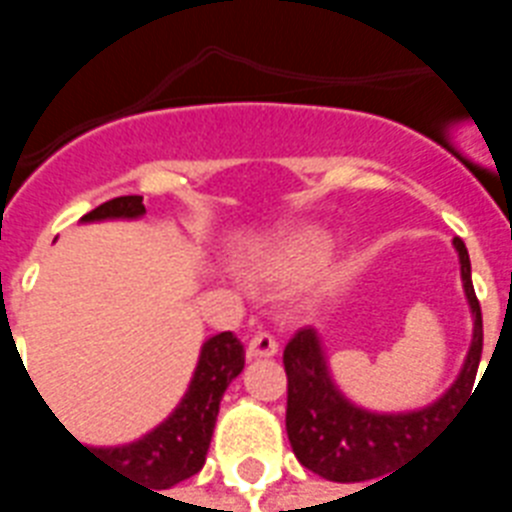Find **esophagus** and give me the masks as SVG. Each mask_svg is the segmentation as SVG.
<instances>
[{
    "label": "esophagus",
    "instance_id": "obj_1",
    "mask_svg": "<svg viewBox=\"0 0 512 512\" xmlns=\"http://www.w3.org/2000/svg\"><path fill=\"white\" fill-rule=\"evenodd\" d=\"M279 343L268 332H257L246 345V359H271L277 356Z\"/></svg>",
    "mask_w": 512,
    "mask_h": 512
}]
</instances>
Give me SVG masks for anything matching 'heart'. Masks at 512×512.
Segmentation results:
<instances>
[{
  "mask_svg": "<svg viewBox=\"0 0 512 512\" xmlns=\"http://www.w3.org/2000/svg\"><path fill=\"white\" fill-rule=\"evenodd\" d=\"M332 249V238L318 227H296L279 233L252 260V271L260 282L268 285H290L310 277Z\"/></svg>",
  "mask_w": 512,
  "mask_h": 512,
  "instance_id": "b5f03b06",
  "label": "heart"
}]
</instances>
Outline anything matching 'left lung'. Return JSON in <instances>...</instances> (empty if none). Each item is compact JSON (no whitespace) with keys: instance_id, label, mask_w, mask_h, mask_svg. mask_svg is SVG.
<instances>
[{"instance_id":"8db88e82","label":"left lung","mask_w":512,"mask_h":512,"mask_svg":"<svg viewBox=\"0 0 512 512\" xmlns=\"http://www.w3.org/2000/svg\"><path fill=\"white\" fill-rule=\"evenodd\" d=\"M461 260V279L466 299L472 307L474 332L461 376L444 395L417 411L406 414H376L354 406L334 386L321 337L315 329H301L285 345V373H288V428L290 447L301 466L321 474L332 483H365L400 463L403 455L414 452L461 408V400L472 395L474 376L483 354V312L474 296L472 263L461 238L452 241ZM381 483V480H378ZM376 485V483H373ZM370 488V485H367Z\"/></svg>"}]
</instances>
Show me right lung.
Segmentation results:
<instances>
[{
    "mask_svg": "<svg viewBox=\"0 0 512 512\" xmlns=\"http://www.w3.org/2000/svg\"><path fill=\"white\" fill-rule=\"evenodd\" d=\"M145 213L142 197H115L84 213L82 222H104V219H139ZM244 370V345L233 332H222L205 340L200 362L191 378L189 392L178 408L169 414L156 430L123 447H84L98 461H106L115 472L131 477L136 483H150L156 488H172L180 480L197 474L211 447L213 425L219 414L224 389Z\"/></svg>",
    "mask_w": 512,
    "mask_h": 512,
    "instance_id": "add662e5",
    "label": "right lung"
}]
</instances>
